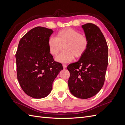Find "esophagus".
<instances>
[{"label": "esophagus", "instance_id": "esophagus-1", "mask_svg": "<svg viewBox=\"0 0 125 125\" xmlns=\"http://www.w3.org/2000/svg\"><path fill=\"white\" fill-rule=\"evenodd\" d=\"M62 66H63V69H65V68H67V65L66 64H65V63H63V64H62Z\"/></svg>", "mask_w": 125, "mask_h": 125}]
</instances>
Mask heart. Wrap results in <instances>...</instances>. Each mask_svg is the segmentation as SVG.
<instances>
[{"label":"heart","mask_w":125,"mask_h":125,"mask_svg":"<svg viewBox=\"0 0 125 125\" xmlns=\"http://www.w3.org/2000/svg\"><path fill=\"white\" fill-rule=\"evenodd\" d=\"M89 40L85 35L76 30L66 28L56 34V38L51 37L48 40L50 53L56 57L64 50L56 58L59 62H68L74 57L80 58L83 56L88 50Z\"/></svg>","instance_id":"heart-1"}]
</instances>
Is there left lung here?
<instances>
[{
	"mask_svg": "<svg viewBox=\"0 0 125 125\" xmlns=\"http://www.w3.org/2000/svg\"><path fill=\"white\" fill-rule=\"evenodd\" d=\"M89 40L85 55L67 67L70 73L68 86L71 93L80 99L90 98L103 87L108 65L106 41L97 26L92 23L82 25Z\"/></svg>",
	"mask_w": 125,
	"mask_h": 125,
	"instance_id": "1",
	"label": "left lung"
}]
</instances>
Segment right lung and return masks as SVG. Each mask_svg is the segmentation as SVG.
<instances>
[{
	"mask_svg": "<svg viewBox=\"0 0 125 125\" xmlns=\"http://www.w3.org/2000/svg\"><path fill=\"white\" fill-rule=\"evenodd\" d=\"M52 33V29L37 26L19 43L16 54L18 80L24 93L35 99L50 93L53 81L63 69L49 52L48 40Z\"/></svg>",
	"mask_w": 125,
	"mask_h": 125,
	"instance_id": "right-lung-1",
	"label": "right lung"
}]
</instances>
